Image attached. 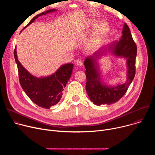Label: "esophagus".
<instances>
[{
    "mask_svg": "<svg viewBox=\"0 0 155 155\" xmlns=\"http://www.w3.org/2000/svg\"><path fill=\"white\" fill-rule=\"evenodd\" d=\"M75 64H76V65H77V66H78V67H81V66L83 65V62H82V61H81V60H80V59H78V60L76 61Z\"/></svg>",
    "mask_w": 155,
    "mask_h": 155,
    "instance_id": "34e87169",
    "label": "esophagus"
}]
</instances>
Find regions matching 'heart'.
Returning <instances> with one entry per match:
<instances>
[{"label":"heart","mask_w":155,"mask_h":155,"mask_svg":"<svg viewBox=\"0 0 155 155\" xmlns=\"http://www.w3.org/2000/svg\"><path fill=\"white\" fill-rule=\"evenodd\" d=\"M97 24L96 20L92 19L90 21L89 25L90 26H93ZM109 30L108 25L105 21L99 22L98 25L95 27L93 32L88 40L86 47L87 49L93 50L97 48L100 43L102 42L104 37L108 33Z\"/></svg>","instance_id":"b5f03b06"}]
</instances>
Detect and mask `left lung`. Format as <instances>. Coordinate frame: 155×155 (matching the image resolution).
<instances>
[{"mask_svg":"<svg viewBox=\"0 0 155 155\" xmlns=\"http://www.w3.org/2000/svg\"><path fill=\"white\" fill-rule=\"evenodd\" d=\"M122 36L119 40L109 43L88 56L84 61L86 76V90L91 101L96 105H110L117 102L126 93L136 74V58L137 46L128 26L125 23L122 31ZM108 50L115 56L124 57L127 60V80L117 86L108 85L101 80L100 71L97 61Z\"/></svg>","mask_w":155,"mask_h":155,"instance_id":"obj_1","label":"left lung"}]
</instances>
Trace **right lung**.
Returning a JSON list of instances; mask_svg holds the SVG:
<instances>
[{
  "label": "right lung",
  "instance_id": "right-lung-1",
  "mask_svg": "<svg viewBox=\"0 0 155 155\" xmlns=\"http://www.w3.org/2000/svg\"><path fill=\"white\" fill-rule=\"evenodd\" d=\"M56 10L51 9L36 15L24 29L32 23L38 16ZM14 56L18 67L20 84L30 99L38 106L47 109L57 104L60 101L64 88L72 74L73 64H64L52 75L37 78L31 74L19 62L16 48Z\"/></svg>",
  "mask_w": 155,
  "mask_h": 155
}]
</instances>
